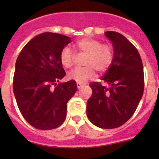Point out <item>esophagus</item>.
<instances>
[{
    "instance_id": "obj_1",
    "label": "esophagus",
    "mask_w": 159,
    "mask_h": 159,
    "mask_svg": "<svg viewBox=\"0 0 159 159\" xmlns=\"http://www.w3.org/2000/svg\"><path fill=\"white\" fill-rule=\"evenodd\" d=\"M77 88H78V89H79V88H81V87H82V83L77 82Z\"/></svg>"
}]
</instances>
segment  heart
I'll use <instances>...</instances> for the list:
<instances>
[{"label": "heart", "mask_w": 159, "mask_h": 159, "mask_svg": "<svg viewBox=\"0 0 159 159\" xmlns=\"http://www.w3.org/2000/svg\"><path fill=\"white\" fill-rule=\"evenodd\" d=\"M76 48L79 53H86L83 64L85 67H75L71 70L67 77L79 83H84L95 76V70L98 72H104L111 67L113 62V49L109 44L103 43L94 39H82L76 43ZM74 51L68 46H65L60 52V62L63 67L69 68L74 64Z\"/></svg>", "instance_id": "obj_1"}]
</instances>
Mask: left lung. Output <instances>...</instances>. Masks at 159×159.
Wrapping results in <instances>:
<instances>
[{
	"mask_svg": "<svg viewBox=\"0 0 159 159\" xmlns=\"http://www.w3.org/2000/svg\"><path fill=\"white\" fill-rule=\"evenodd\" d=\"M112 42L114 58L102 82L90 84L92 97L87 115L93 125L102 129L120 127L131 118L144 89L143 67L137 48L121 34L107 31Z\"/></svg>",
	"mask_w": 159,
	"mask_h": 159,
	"instance_id": "8db88e82",
	"label": "left lung"
}]
</instances>
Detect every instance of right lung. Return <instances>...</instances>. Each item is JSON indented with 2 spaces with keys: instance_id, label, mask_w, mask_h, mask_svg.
Instances as JSON below:
<instances>
[{
  "instance_id": "right-lung-1",
  "label": "right lung",
  "mask_w": 159,
  "mask_h": 159,
  "mask_svg": "<svg viewBox=\"0 0 159 159\" xmlns=\"http://www.w3.org/2000/svg\"><path fill=\"white\" fill-rule=\"evenodd\" d=\"M70 41L59 34H40L26 43L16 60L13 90L17 106L25 120L39 129L61 125L67 102L77 92L73 80L58 82L66 75L60 52Z\"/></svg>"
}]
</instances>
